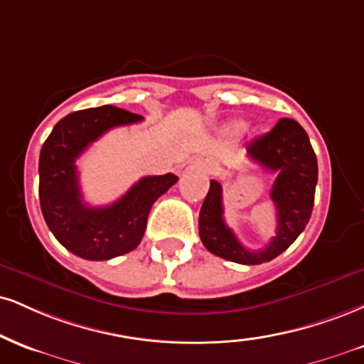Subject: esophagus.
I'll return each mask as SVG.
<instances>
[{
    "instance_id": "1",
    "label": "esophagus",
    "mask_w": 364,
    "mask_h": 364,
    "mask_svg": "<svg viewBox=\"0 0 364 364\" xmlns=\"http://www.w3.org/2000/svg\"><path fill=\"white\" fill-rule=\"evenodd\" d=\"M210 171H212V169H210Z\"/></svg>"
}]
</instances>
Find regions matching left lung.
I'll return each instance as SVG.
<instances>
[{
    "label": "left lung",
    "instance_id": "8db88e82",
    "mask_svg": "<svg viewBox=\"0 0 364 364\" xmlns=\"http://www.w3.org/2000/svg\"><path fill=\"white\" fill-rule=\"evenodd\" d=\"M247 157L277 174L269 193L277 207V235L259 251L244 247L225 224L222 186L215 179L201 205L198 230L203 246L215 256L239 264H261L287 251L309 224L318 168L307 132L291 118H282L268 134L251 140Z\"/></svg>",
    "mask_w": 364,
    "mask_h": 364
}]
</instances>
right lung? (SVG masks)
Instances as JSON below:
<instances>
[{
    "label": "right lung",
    "instance_id": "add662e5",
    "mask_svg": "<svg viewBox=\"0 0 364 364\" xmlns=\"http://www.w3.org/2000/svg\"><path fill=\"white\" fill-rule=\"evenodd\" d=\"M140 120V115L112 105L87 108L57 122L43 142L38 159L42 215L54 237L82 259L107 261L134 251L144 237L154 201L178 181L171 173L146 176L107 207L82 201L77 157L113 127Z\"/></svg>",
    "mask_w": 364,
    "mask_h": 364
}]
</instances>
